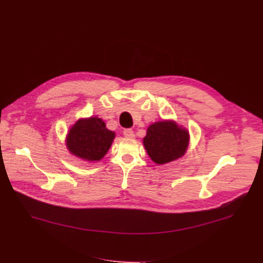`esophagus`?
<instances>
[{
  "label": "esophagus",
  "mask_w": 263,
  "mask_h": 263,
  "mask_svg": "<svg viewBox=\"0 0 263 263\" xmlns=\"http://www.w3.org/2000/svg\"><path fill=\"white\" fill-rule=\"evenodd\" d=\"M124 135L127 138H134V136H135V134H134L132 129H125L124 130Z\"/></svg>",
  "instance_id": "esophagus-1"
}]
</instances>
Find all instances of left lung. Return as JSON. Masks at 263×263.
I'll return each instance as SVG.
<instances>
[{"instance_id":"8db88e82","label":"left lung","mask_w":263,"mask_h":263,"mask_svg":"<svg viewBox=\"0 0 263 263\" xmlns=\"http://www.w3.org/2000/svg\"><path fill=\"white\" fill-rule=\"evenodd\" d=\"M189 134L171 120L157 121L149 126L144 146L157 165L167 164L183 156L187 150Z\"/></svg>"}]
</instances>
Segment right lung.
I'll return each instance as SVG.
<instances>
[{
  "mask_svg": "<svg viewBox=\"0 0 263 263\" xmlns=\"http://www.w3.org/2000/svg\"><path fill=\"white\" fill-rule=\"evenodd\" d=\"M115 133L98 117L79 119L69 129L66 146L72 154L85 161L101 160L110 149Z\"/></svg>",
  "mask_w": 263,
  "mask_h": 263,
  "instance_id": "right-lung-1",
  "label": "right lung"
}]
</instances>
